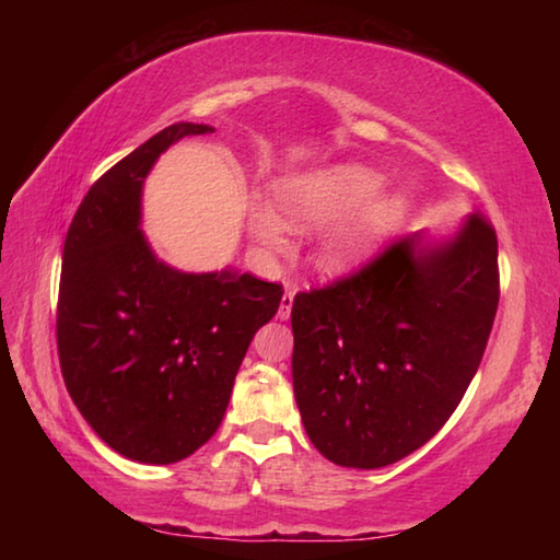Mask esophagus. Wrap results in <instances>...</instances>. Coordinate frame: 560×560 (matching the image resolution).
<instances>
[{"label":"esophagus","mask_w":560,"mask_h":560,"mask_svg":"<svg viewBox=\"0 0 560 560\" xmlns=\"http://www.w3.org/2000/svg\"><path fill=\"white\" fill-rule=\"evenodd\" d=\"M291 306H293V291L287 289V293L281 296V303H279V318L287 320L291 316Z\"/></svg>","instance_id":"obj_1"}]
</instances>
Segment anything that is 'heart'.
I'll list each match as a JSON object with an SVG mask.
<instances>
[{
    "label": "heart",
    "mask_w": 560,
    "mask_h": 560,
    "mask_svg": "<svg viewBox=\"0 0 560 560\" xmlns=\"http://www.w3.org/2000/svg\"><path fill=\"white\" fill-rule=\"evenodd\" d=\"M381 187L383 177L373 173V170L360 165L334 167L328 173L299 179V183L283 189V220H287L291 230L299 232L320 230V226L340 222L343 217L353 214L360 207L371 202ZM402 214L405 205L397 197H383V200L368 205L363 214L358 217V222L328 244L324 254L326 267L346 269L377 236L390 232L402 220ZM252 232L271 249H283V244H287L281 220L267 207L252 214Z\"/></svg>",
    "instance_id": "heart-1"
}]
</instances>
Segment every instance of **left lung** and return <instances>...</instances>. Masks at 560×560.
Segmentation results:
<instances>
[{
  "instance_id": "obj_1",
  "label": "left lung",
  "mask_w": 560,
  "mask_h": 560,
  "mask_svg": "<svg viewBox=\"0 0 560 560\" xmlns=\"http://www.w3.org/2000/svg\"><path fill=\"white\" fill-rule=\"evenodd\" d=\"M417 234L293 299V393L308 440L340 467L420 450L457 410L499 306L497 232L479 212L452 242Z\"/></svg>"
}]
</instances>
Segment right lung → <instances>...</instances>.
Returning a JSON list of instances; mask_svg holds the SVG:
<instances>
[{"mask_svg": "<svg viewBox=\"0 0 560 560\" xmlns=\"http://www.w3.org/2000/svg\"><path fill=\"white\" fill-rule=\"evenodd\" d=\"M210 126L175 122L101 175L63 242L56 346L71 400L110 450L173 464L220 428L246 348L281 283L183 273L150 252L140 189L158 155Z\"/></svg>", "mask_w": 560, "mask_h": 560, "instance_id": "obj_1", "label": "right lung"}]
</instances>
